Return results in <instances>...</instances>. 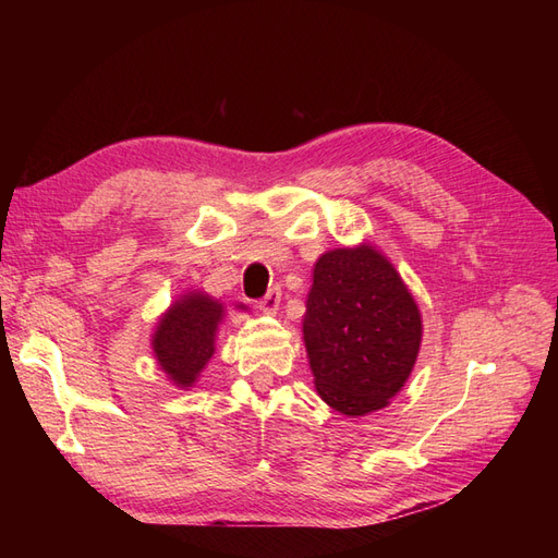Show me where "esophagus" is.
<instances>
[{"label":"esophagus","instance_id":"esophagus-1","mask_svg":"<svg viewBox=\"0 0 558 558\" xmlns=\"http://www.w3.org/2000/svg\"><path fill=\"white\" fill-rule=\"evenodd\" d=\"M280 300H282V290H280V288H270V290L264 294V298H260L258 310H264V312H268V314L278 312Z\"/></svg>","mask_w":558,"mask_h":558}]
</instances>
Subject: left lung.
<instances>
[{"label":"left lung","instance_id":"8db88e82","mask_svg":"<svg viewBox=\"0 0 558 558\" xmlns=\"http://www.w3.org/2000/svg\"><path fill=\"white\" fill-rule=\"evenodd\" d=\"M422 318L396 268L372 246L316 260L304 345L330 408L362 417L388 405L417 360Z\"/></svg>","mask_w":558,"mask_h":558}]
</instances>
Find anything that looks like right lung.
<instances>
[{
    "label": "right lung",
    "mask_w": 558,
    "mask_h": 558,
    "mask_svg": "<svg viewBox=\"0 0 558 558\" xmlns=\"http://www.w3.org/2000/svg\"><path fill=\"white\" fill-rule=\"evenodd\" d=\"M220 318L222 304L201 292L174 302L172 310L160 318L153 336V352L177 386H192L213 357Z\"/></svg>",
    "instance_id": "add662e5"
}]
</instances>
